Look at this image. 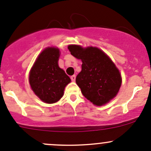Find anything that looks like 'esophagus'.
Wrapping results in <instances>:
<instances>
[{
	"instance_id": "obj_1",
	"label": "esophagus",
	"mask_w": 151,
	"mask_h": 151,
	"mask_svg": "<svg viewBox=\"0 0 151 151\" xmlns=\"http://www.w3.org/2000/svg\"><path fill=\"white\" fill-rule=\"evenodd\" d=\"M71 81H72V82L75 81L76 76L75 75H72V76H71Z\"/></svg>"
}]
</instances>
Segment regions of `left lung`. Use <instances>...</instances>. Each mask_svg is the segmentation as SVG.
Masks as SVG:
<instances>
[{"label":"left lung","instance_id":"1","mask_svg":"<svg viewBox=\"0 0 151 151\" xmlns=\"http://www.w3.org/2000/svg\"><path fill=\"white\" fill-rule=\"evenodd\" d=\"M71 54L83 62L76 83L83 96L96 106H102L115 97L122 79L118 68L109 56L97 47L83 48L68 45Z\"/></svg>","mask_w":151,"mask_h":151}]
</instances>
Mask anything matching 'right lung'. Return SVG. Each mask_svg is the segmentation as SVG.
I'll return each mask as SVG.
<instances>
[{"mask_svg":"<svg viewBox=\"0 0 151 151\" xmlns=\"http://www.w3.org/2000/svg\"><path fill=\"white\" fill-rule=\"evenodd\" d=\"M60 50L47 47L38 56L29 74V83L34 93L44 102H57L63 96L71 79L58 66Z\"/></svg>","mask_w":151,"mask_h":151,"instance_id":"right-lung-1","label":"right lung"}]
</instances>
